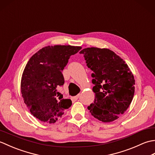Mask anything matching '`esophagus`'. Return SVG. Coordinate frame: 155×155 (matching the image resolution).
<instances>
[{
    "label": "esophagus",
    "instance_id": "1",
    "mask_svg": "<svg viewBox=\"0 0 155 155\" xmlns=\"http://www.w3.org/2000/svg\"><path fill=\"white\" fill-rule=\"evenodd\" d=\"M79 95H80V94H77V96H75V97H73V98H74V101H77V100H78V98H79Z\"/></svg>",
    "mask_w": 155,
    "mask_h": 155
}]
</instances>
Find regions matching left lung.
<instances>
[{"label": "left lung", "instance_id": "8db88e82", "mask_svg": "<svg viewBox=\"0 0 155 155\" xmlns=\"http://www.w3.org/2000/svg\"><path fill=\"white\" fill-rule=\"evenodd\" d=\"M93 71L94 103L87 108L93 116L104 123L114 121L123 114L133 101L134 78L123 59L108 48L91 47L80 52Z\"/></svg>", "mask_w": 155, "mask_h": 155}]
</instances>
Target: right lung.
Wrapping results in <instances>:
<instances>
[{
    "label": "right lung",
    "mask_w": 155,
    "mask_h": 155,
    "mask_svg": "<svg viewBox=\"0 0 155 155\" xmlns=\"http://www.w3.org/2000/svg\"><path fill=\"white\" fill-rule=\"evenodd\" d=\"M81 47L48 46L32 56L23 71L21 93L31 113L41 121L54 123L72 105L71 99L57 98L64 83L62 71Z\"/></svg>",
    "instance_id": "1"
}]
</instances>
